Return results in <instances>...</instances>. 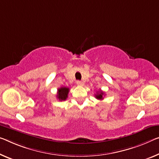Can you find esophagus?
Returning <instances> with one entry per match:
<instances>
[{"label":"esophagus","instance_id":"1","mask_svg":"<svg viewBox=\"0 0 159 159\" xmlns=\"http://www.w3.org/2000/svg\"><path fill=\"white\" fill-rule=\"evenodd\" d=\"M83 84H84V83H83L82 81H80V80L77 81V84L79 85V86H82Z\"/></svg>","mask_w":159,"mask_h":159}]
</instances>
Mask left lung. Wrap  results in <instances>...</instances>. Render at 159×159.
Listing matches in <instances>:
<instances>
[{
	"label": "left lung",
	"instance_id": "8db88e82",
	"mask_svg": "<svg viewBox=\"0 0 159 159\" xmlns=\"http://www.w3.org/2000/svg\"><path fill=\"white\" fill-rule=\"evenodd\" d=\"M104 94V92H102V90H100L99 92H97V94H95V97H96V98H97V99H104V98H103Z\"/></svg>",
	"mask_w": 159,
	"mask_h": 159
}]
</instances>
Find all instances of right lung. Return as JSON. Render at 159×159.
Returning <instances> with one entry per match:
<instances>
[{
	"mask_svg": "<svg viewBox=\"0 0 159 159\" xmlns=\"http://www.w3.org/2000/svg\"><path fill=\"white\" fill-rule=\"evenodd\" d=\"M70 92V89L67 87H60L57 89V98L60 100V101H65L67 99L68 93Z\"/></svg>",
	"mask_w": 159,
	"mask_h": 159,
	"instance_id": "right-lung-1",
	"label": "right lung"
}]
</instances>
